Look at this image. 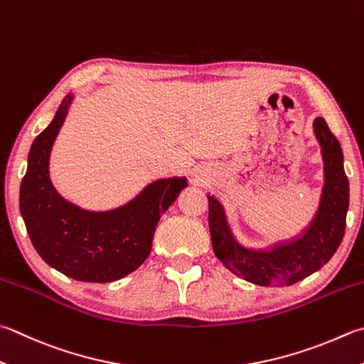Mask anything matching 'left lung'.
Here are the masks:
<instances>
[{
    "mask_svg": "<svg viewBox=\"0 0 364 364\" xmlns=\"http://www.w3.org/2000/svg\"><path fill=\"white\" fill-rule=\"evenodd\" d=\"M315 138L325 161V187L317 215L294 241L269 250H252L237 244L228 225L223 205L209 196V230L215 257L236 276L264 287L293 285L330 262L346 232L348 209V179L339 141L326 122L314 120Z\"/></svg>",
    "mask_w": 364,
    "mask_h": 364,
    "instance_id": "8db88e82",
    "label": "left lung"
}]
</instances>
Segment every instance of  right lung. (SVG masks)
<instances>
[{
    "label": "right lung",
    "instance_id": "add662e5",
    "mask_svg": "<svg viewBox=\"0 0 364 364\" xmlns=\"http://www.w3.org/2000/svg\"><path fill=\"white\" fill-rule=\"evenodd\" d=\"M73 97L61 101L52 123L33 141L20 185V212L44 262L80 282H114L144 263L160 217L187 187L185 177L161 179L132 203L107 212L84 210L63 200L49 177V156Z\"/></svg>",
    "mask_w": 364,
    "mask_h": 364
}]
</instances>
